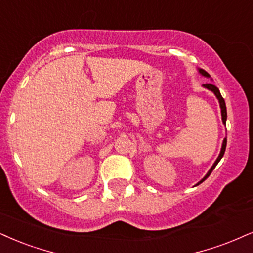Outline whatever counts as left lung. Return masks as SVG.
<instances>
[{"label":"left lung","instance_id":"obj_1","mask_svg":"<svg viewBox=\"0 0 253 253\" xmlns=\"http://www.w3.org/2000/svg\"><path fill=\"white\" fill-rule=\"evenodd\" d=\"M199 73H201V74L203 75V76L210 77V75H209V74H208L207 71H205V70H203V69H199ZM204 88H207V89H209V90H211V91H212V92L214 93V95H216V97L218 98V101H219L220 109H222V120H223V123L225 124V123H226V105H225V101H224V98L222 97V95H220V92H219V89H218L216 85H213V84H211V83H205V84H204ZM225 148H226V138H224V141H223V145H222V150H220V154H219V156H218L217 161L214 162L212 167H211V169L209 170V172L207 173V176H205L204 178H203V179L201 180V182H199L198 184L203 183V182H204L205 179L208 178L209 176H210V173L212 172L214 168H216V165L218 164V162H219L220 160H222V157H223V156H224V152H225ZM198 184H197V185H198Z\"/></svg>","mask_w":253,"mask_h":253}]
</instances>
